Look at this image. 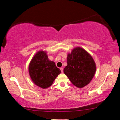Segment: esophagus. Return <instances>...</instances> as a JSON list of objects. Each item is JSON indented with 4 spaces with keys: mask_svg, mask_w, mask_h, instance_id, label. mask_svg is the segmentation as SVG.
Instances as JSON below:
<instances>
[{
    "mask_svg": "<svg viewBox=\"0 0 120 120\" xmlns=\"http://www.w3.org/2000/svg\"><path fill=\"white\" fill-rule=\"evenodd\" d=\"M60 70L61 71V72H63V71H64V69L62 68H60Z\"/></svg>",
    "mask_w": 120,
    "mask_h": 120,
    "instance_id": "1",
    "label": "esophagus"
}]
</instances>
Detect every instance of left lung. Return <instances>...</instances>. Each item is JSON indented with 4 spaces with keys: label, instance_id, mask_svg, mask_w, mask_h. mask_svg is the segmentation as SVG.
I'll list each match as a JSON object with an SVG mask.
<instances>
[{
    "label": "left lung",
    "instance_id": "8db88e82",
    "mask_svg": "<svg viewBox=\"0 0 120 120\" xmlns=\"http://www.w3.org/2000/svg\"><path fill=\"white\" fill-rule=\"evenodd\" d=\"M67 66L64 74L73 85L82 88L88 85L94 76L96 66L90 54L82 48L73 49L67 58Z\"/></svg>",
    "mask_w": 120,
    "mask_h": 120
}]
</instances>
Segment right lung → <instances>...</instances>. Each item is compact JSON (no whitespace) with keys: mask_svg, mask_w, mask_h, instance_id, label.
<instances>
[{"mask_svg":"<svg viewBox=\"0 0 120 120\" xmlns=\"http://www.w3.org/2000/svg\"><path fill=\"white\" fill-rule=\"evenodd\" d=\"M28 72L34 84L46 89L51 86L61 70L56 67L55 62L49 59L46 51L40 50L30 61Z\"/></svg>","mask_w":120,"mask_h":120,"instance_id":"1","label":"right lung"}]
</instances>
